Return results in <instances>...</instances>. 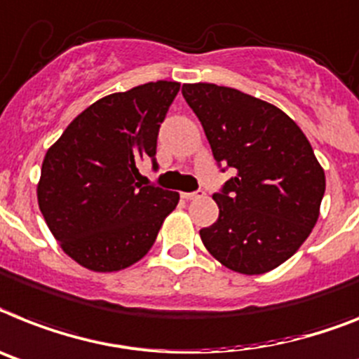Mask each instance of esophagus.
<instances>
[{
  "label": "esophagus",
  "mask_w": 359,
  "mask_h": 359,
  "mask_svg": "<svg viewBox=\"0 0 359 359\" xmlns=\"http://www.w3.org/2000/svg\"><path fill=\"white\" fill-rule=\"evenodd\" d=\"M203 197H204L203 189H198V191H191V194H182V198H186V201H195V198H203Z\"/></svg>",
  "instance_id": "1"
}]
</instances>
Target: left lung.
Instances as JSON below:
<instances>
[{
    "label": "left lung",
    "instance_id": "left-lung-1",
    "mask_svg": "<svg viewBox=\"0 0 359 359\" xmlns=\"http://www.w3.org/2000/svg\"><path fill=\"white\" fill-rule=\"evenodd\" d=\"M226 180L213 201L219 219L201 230L204 246L233 272H270L296 254L318 222L325 171L312 146L279 107L215 83H184Z\"/></svg>",
    "mask_w": 359,
    "mask_h": 359
}]
</instances>
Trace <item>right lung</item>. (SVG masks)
<instances>
[{"label": "right lung", "instance_id": "add662e5", "mask_svg": "<svg viewBox=\"0 0 359 359\" xmlns=\"http://www.w3.org/2000/svg\"><path fill=\"white\" fill-rule=\"evenodd\" d=\"M179 82H149L104 96L49 147L38 204L62 250L93 272H116L149 252L179 194L138 182L156 165V137Z\"/></svg>", "mask_w": 359, "mask_h": 359}]
</instances>
